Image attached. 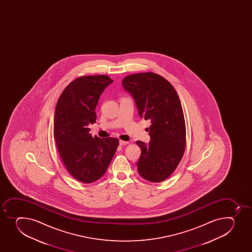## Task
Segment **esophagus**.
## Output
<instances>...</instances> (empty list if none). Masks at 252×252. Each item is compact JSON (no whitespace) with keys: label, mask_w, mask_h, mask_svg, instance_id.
<instances>
[{"label":"esophagus","mask_w":252,"mask_h":252,"mask_svg":"<svg viewBox=\"0 0 252 252\" xmlns=\"http://www.w3.org/2000/svg\"><path fill=\"white\" fill-rule=\"evenodd\" d=\"M128 141H123V140H120L119 141V145H121V146H123V145H127Z\"/></svg>","instance_id":"1"}]
</instances>
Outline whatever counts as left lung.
Here are the masks:
<instances>
[{"mask_svg":"<svg viewBox=\"0 0 252 252\" xmlns=\"http://www.w3.org/2000/svg\"><path fill=\"white\" fill-rule=\"evenodd\" d=\"M122 86L135 100L140 118L150 120V141H136L140 149L138 172L144 179L161 182L177 168L186 148V125L179 97L161 75L153 72L128 75Z\"/></svg>","mask_w":252,"mask_h":252,"instance_id":"8db88e82","label":"left lung"}]
</instances>
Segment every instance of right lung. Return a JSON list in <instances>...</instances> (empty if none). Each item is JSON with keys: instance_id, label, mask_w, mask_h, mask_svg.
Returning a JSON list of instances; mask_svg holds the SVG:
<instances>
[{"instance_id": "1", "label": "right lung", "mask_w": 252, "mask_h": 252, "mask_svg": "<svg viewBox=\"0 0 252 252\" xmlns=\"http://www.w3.org/2000/svg\"><path fill=\"white\" fill-rule=\"evenodd\" d=\"M113 82L107 75L77 78L63 90L56 106L53 135L63 163L75 179L91 183L102 177L119 140L90 134L96 122L95 108L105 89Z\"/></svg>"}]
</instances>
